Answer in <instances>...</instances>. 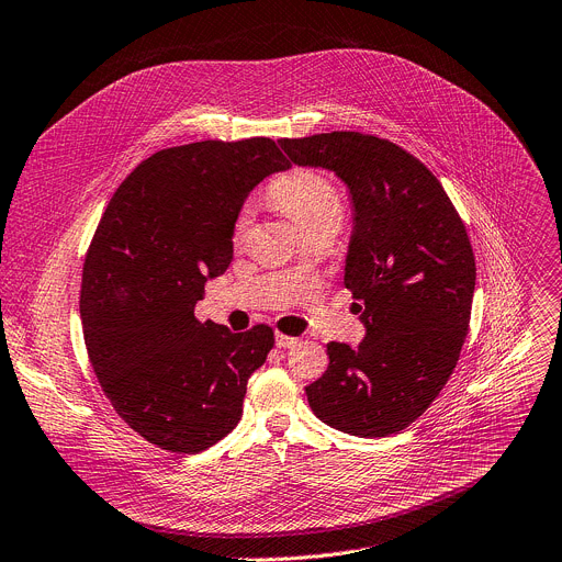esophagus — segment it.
I'll return each mask as SVG.
<instances>
[{"label": "esophagus", "mask_w": 562, "mask_h": 562, "mask_svg": "<svg viewBox=\"0 0 562 562\" xmlns=\"http://www.w3.org/2000/svg\"><path fill=\"white\" fill-rule=\"evenodd\" d=\"M297 342H300V338H293V336H284V334H278V336H276V345L282 347V349L295 347Z\"/></svg>", "instance_id": "esophagus-1"}]
</instances>
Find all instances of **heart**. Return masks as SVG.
<instances>
[{"mask_svg": "<svg viewBox=\"0 0 562 562\" xmlns=\"http://www.w3.org/2000/svg\"><path fill=\"white\" fill-rule=\"evenodd\" d=\"M269 196L304 233L323 226L338 228L345 215V203L334 181L312 168H293L276 177L269 186ZM248 220L250 211L244 206L233 222L235 237L244 233Z\"/></svg>", "mask_w": 562, "mask_h": 562, "instance_id": "b5f03b06", "label": "heart"}]
</instances>
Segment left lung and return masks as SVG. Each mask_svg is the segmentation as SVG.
Masks as SVG:
<instances>
[{
	"mask_svg": "<svg viewBox=\"0 0 562 562\" xmlns=\"http://www.w3.org/2000/svg\"><path fill=\"white\" fill-rule=\"evenodd\" d=\"M278 143L295 166L336 172L353 209L345 286L361 302L366 338L329 342L327 372L304 392L340 432L394 435L428 411L469 334L475 255L467 226L437 177L385 138L331 132Z\"/></svg>",
	"mask_w": 562,
	"mask_h": 562,
	"instance_id": "obj_1",
	"label": "left lung"
}]
</instances>
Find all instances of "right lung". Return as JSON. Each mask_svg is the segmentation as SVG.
<instances>
[{
    "label": "right lung",
    "instance_id": "1",
    "mask_svg": "<svg viewBox=\"0 0 562 562\" xmlns=\"http://www.w3.org/2000/svg\"><path fill=\"white\" fill-rule=\"evenodd\" d=\"M276 140H199L145 159L114 192L82 267L91 368L143 439L194 454L241 417L273 329L199 323L203 284L233 260V222L265 177L289 170Z\"/></svg>",
    "mask_w": 562,
    "mask_h": 562
}]
</instances>
